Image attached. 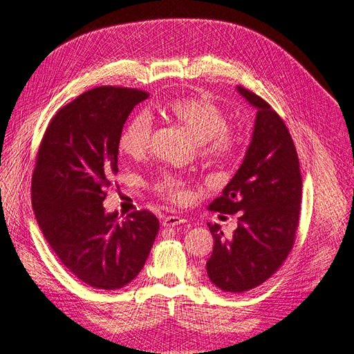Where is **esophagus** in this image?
Instances as JSON below:
<instances>
[{
  "label": "esophagus",
  "instance_id": "esophagus-1",
  "mask_svg": "<svg viewBox=\"0 0 354 354\" xmlns=\"http://www.w3.org/2000/svg\"><path fill=\"white\" fill-rule=\"evenodd\" d=\"M181 223H186V220L180 216H167L162 220V226L164 227H171V226H178Z\"/></svg>",
  "mask_w": 354,
  "mask_h": 354
}]
</instances>
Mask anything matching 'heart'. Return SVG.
I'll use <instances>...</instances> for the list:
<instances>
[{
  "label": "heart",
  "mask_w": 354,
  "mask_h": 354,
  "mask_svg": "<svg viewBox=\"0 0 354 354\" xmlns=\"http://www.w3.org/2000/svg\"><path fill=\"white\" fill-rule=\"evenodd\" d=\"M167 113L195 138L199 155L208 159L229 160L236 156L241 137L227 127V113L208 95L174 99L167 104ZM153 122L147 112L136 113L118 138L120 151L133 159L143 158L151 146ZM158 195L169 202L183 203L189 199V183L185 177L162 173L153 181Z\"/></svg>",
  "instance_id": "b5f03b06"
}]
</instances>
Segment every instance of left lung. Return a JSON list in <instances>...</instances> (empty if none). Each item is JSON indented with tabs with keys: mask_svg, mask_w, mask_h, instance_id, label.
<instances>
[{
	"mask_svg": "<svg viewBox=\"0 0 354 354\" xmlns=\"http://www.w3.org/2000/svg\"><path fill=\"white\" fill-rule=\"evenodd\" d=\"M238 91L257 108L251 145L236 174L208 209L239 214L226 236L209 224L214 248L207 261L209 281L227 292H243L272 277L291 252L301 211V174L288 128L270 104L251 90Z\"/></svg>",
	"mask_w": 354,
	"mask_h": 354,
	"instance_id": "8db88e82",
	"label": "left lung"
}]
</instances>
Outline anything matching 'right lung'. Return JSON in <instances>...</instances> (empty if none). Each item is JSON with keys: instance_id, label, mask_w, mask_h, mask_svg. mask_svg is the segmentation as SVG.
Listing matches in <instances>:
<instances>
[{"instance_id": "right-lung-1", "label": "right lung", "mask_w": 354, "mask_h": 354, "mask_svg": "<svg viewBox=\"0 0 354 354\" xmlns=\"http://www.w3.org/2000/svg\"><path fill=\"white\" fill-rule=\"evenodd\" d=\"M147 97L137 88H91L57 111L39 143L30 185L35 217L62 264L91 288L130 283L159 230L147 209L121 218L103 208L118 173V138L134 106Z\"/></svg>"}]
</instances>
